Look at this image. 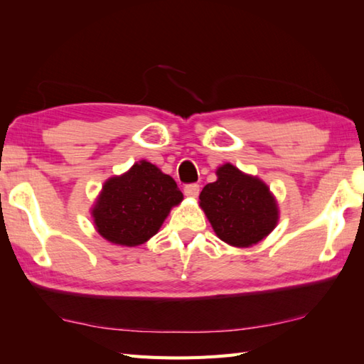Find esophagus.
I'll return each instance as SVG.
<instances>
[{
    "label": "esophagus",
    "mask_w": 364,
    "mask_h": 364,
    "mask_svg": "<svg viewBox=\"0 0 364 364\" xmlns=\"http://www.w3.org/2000/svg\"><path fill=\"white\" fill-rule=\"evenodd\" d=\"M198 192H200V186L197 183H191V184H186V186H184V196L196 198L198 196Z\"/></svg>",
    "instance_id": "34e87169"
}]
</instances>
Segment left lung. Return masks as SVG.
Segmentation results:
<instances>
[{
    "label": "left lung",
    "mask_w": 364,
    "mask_h": 364,
    "mask_svg": "<svg viewBox=\"0 0 364 364\" xmlns=\"http://www.w3.org/2000/svg\"><path fill=\"white\" fill-rule=\"evenodd\" d=\"M200 206L215 235L235 247L259 242L278 220L277 203L266 184L231 164L218 168V181L203 188Z\"/></svg>",
    "instance_id": "8db88e82"
}]
</instances>
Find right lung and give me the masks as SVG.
Returning <instances> with one entry per match:
<instances>
[{
  "label": "right lung",
  "instance_id": "right-lung-1",
  "mask_svg": "<svg viewBox=\"0 0 364 364\" xmlns=\"http://www.w3.org/2000/svg\"><path fill=\"white\" fill-rule=\"evenodd\" d=\"M183 200L172 176L141 161L122 176L105 183L94 211V222L107 241L134 247L158 233L170 208Z\"/></svg>",
  "mask_w": 364,
  "mask_h": 364
}]
</instances>
